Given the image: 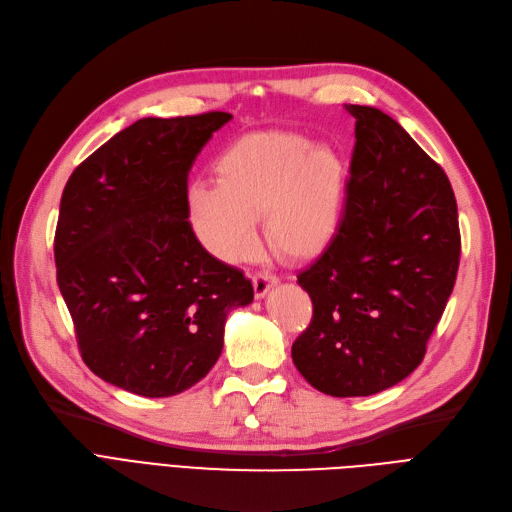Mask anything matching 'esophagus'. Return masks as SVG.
<instances>
[{"label": "esophagus", "mask_w": 512, "mask_h": 512, "mask_svg": "<svg viewBox=\"0 0 512 512\" xmlns=\"http://www.w3.org/2000/svg\"><path fill=\"white\" fill-rule=\"evenodd\" d=\"M278 278L274 274H268V272H257L253 276V289H255V297H266V293L276 285Z\"/></svg>", "instance_id": "34e87169"}]
</instances>
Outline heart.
Listing matches in <instances>:
<instances>
[{"label": "heart", "mask_w": 512, "mask_h": 512, "mask_svg": "<svg viewBox=\"0 0 512 512\" xmlns=\"http://www.w3.org/2000/svg\"><path fill=\"white\" fill-rule=\"evenodd\" d=\"M219 181H196L187 215L208 253L240 261L257 244V219L272 249L293 261L331 244L344 200V162L329 145L293 132H251L217 160Z\"/></svg>", "instance_id": "obj_1"}]
</instances>
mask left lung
<instances>
[{
    "instance_id": "obj_1",
    "label": "left lung",
    "mask_w": 512,
    "mask_h": 512,
    "mask_svg": "<svg viewBox=\"0 0 512 512\" xmlns=\"http://www.w3.org/2000/svg\"><path fill=\"white\" fill-rule=\"evenodd\" d=\"M356 145L331 244L297 274L310 327L297 371L331 396L382 392L422 363L456 285L458 204L443 168L384 111L346 105Z\"/></svg>"
}]
</instances>
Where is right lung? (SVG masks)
Masks as SVG:
<instances>
[{
    "label": "right lung",
    "instance_id": "right-lung-1",
    "mask_svg": "<svg viewBox=\"0 0 512 512\" xmlns=\"http://www.w3.org/2000/svg\"><path fill=\"white\" fill-rule=\"evenodd\" d=\"M225 111L143 118L69 177L54 234L59 289L101 380L147 399L198 384L223 350L227 312L253 285L208 255L187 221V175Z\"/></svg>",
    "mask_w": 512,
    "mask_h": 512
}]
</instances>
